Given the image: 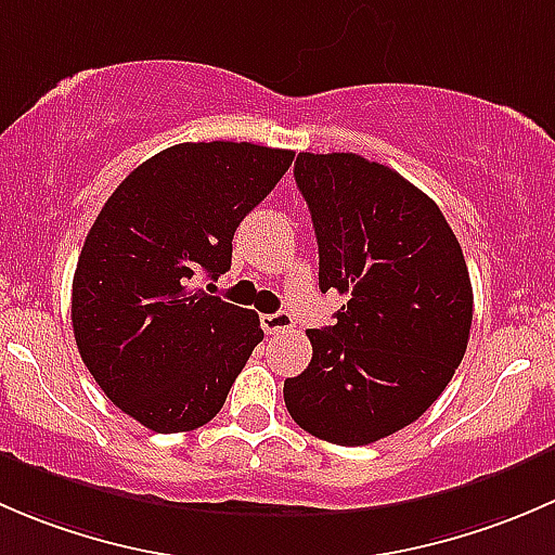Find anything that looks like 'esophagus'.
<instances>
[{
	"instance_id": "esophagus-1",
	"label": "esophagus",
	"mask_w": 555,
	"mask_h": 555,
	"mask_svg": "<svg viewBox=\"0 0 555 555\" xmlns=\"http://www.w3.org/2000/svg\"><path fill=\"white\" fill-rule=\"evenodd\" d=\"M260 324H262V330H266L268 335H279V333H287V330H293L295 319H293V313L282 309L276 313H262Z\"/></svg>"
}]
</instances>
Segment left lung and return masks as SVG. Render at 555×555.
I'll return each mask as SVG.
<instances>
[{
  "instance_id": "8db88e82",
  "label": "left lung",
  "mask_w": 555,
  "mask_h": 555,
  "mask_svg": "<svg viewBox=\"0 0 555 555\" xmlns=\"http://www.w3.org/2000/svg\"><path fill=\"white\" fill-rule=\"evenodd\" d=\"M319 244V289L346 295L309 330L311 362L284 382L295 424L367 446L416 422L449 386L473 324L462 246L429 195L354 153L295 160Z\"/></svg>"
}]
</instances>
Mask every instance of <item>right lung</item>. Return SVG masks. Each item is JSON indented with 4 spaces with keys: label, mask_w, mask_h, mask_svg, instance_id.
<instances>
[{
    "label": "right lung",
    "mask_w": 555,
    "mask_h": 555,
    "mask_svg": "<svg viewBox=\"0 0 555 555\" xmlns=\"http://www.w3.org/2000/svg\"><path fill=\"white\" fill-rule=\"evenodd\" d=\"M293 158L249 142L173 144L117 184L88 231L72 282L77 349L153 433L211 422L262 340L255 311L193 282L231 268L233 233Z\"/></svg>",
    "instance_id": "add662e5"
}]
</instances>
